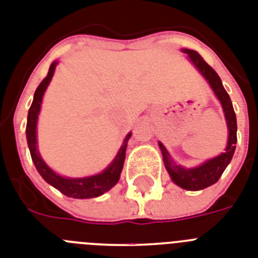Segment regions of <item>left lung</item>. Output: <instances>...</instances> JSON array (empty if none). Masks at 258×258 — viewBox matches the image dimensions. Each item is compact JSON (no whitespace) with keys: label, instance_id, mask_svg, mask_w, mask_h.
Returning a JSON list of instances; mask_svg holds the SVG:
<instances>
[{"label":"left lung","instance_id":"left-lung-1","mask_svg":"<svg viewBox=\"0 0 258 258\" xmlns=\"http://www.w3.org/2000/svg\"><path fill=\"white\" fill-rule=\"evenodd\" d=\"M182 52L189 55V59L191 60L192 64L197 67L199 72L202 73L203 77L209 81L210 86L215 93V96L218 97V99L222 103L224 116H226L227 127H228V142H227L224 152L214 157V159L207 160L206 162H203L202 165L197 166V168H190V169L176 165L174 161L170 159L169 153L165 149V147L162 146V143H159V147L162 153V160H164V165H165L166 170L169 173L173 182L185 190L197 191V190L206 189L209 186L218 182V179L220 178L223 172L226 170L227 165L232 160L236 148V142H237V135H236L237 123H236V114L233 111L231 98H229L228 93L226 92V89L223 86L222 80L218 76V73L202 59V56L199 55L197 51L183 48Z\"/></svg>","mask_w":258,"mask_h":258}]
</instances>
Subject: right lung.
Returning a JSON list of instances; mask_svg holds the SVG:
<instances>
[{
    "instance_id": "obj_1",
    "label": "right lung",
    "mask_w": 258,
    "mask_h": 258,
    "mask_svg": "<svg viewBox=\"0 0 258 258\" xmlns=\"http://www.w3.org/2000/svg\"><path fill=\"white\" fill-rule=\"evenodd\" d=\"M57 66V61H53L49 67L48 75L45 76L39 86L36 88L35 94H34V101L31 103V107L29 110V115H27V125H26V138H27V144H29L30 153H31V159L35 164L36 170L39 174L43 177L45 182H48L53 187L61 191L64 196L71 197V198H96V197L102 196L103 192L109 191L112 186H115L120 177V172L123 169V164L125 159V148H127V142L131 138V133L125 136L123 146L119 149L118 155L115 159L112 160L102 173L96 174V176L84 177V178H68V177H62L49 168L43 159L40 157L36 148V122H38V115L40 111V106H42V99L44 96V92L49 81L52 80V76L55 72V68Z\"/></svg>"
}]
</instances>
